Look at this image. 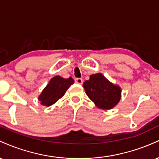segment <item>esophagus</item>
<instances>
[{"label": "esophagus", "instance_id": "34e87169", "mask_svg": "<svg viewBox=\"0 0 159 159\" xmlns=\"http://www.w3.org/2000/svg\"><path fill=\"white\" fill-rule=\"evenodd\" d=\"M75 83L79 84H82V83H83V79L81 78H76L75 79Z\"/></svg>", "mask_w": 159, "mask_h": 159}]
</instances>
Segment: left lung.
<instances>
[{"mask_svg":"<svg viewBox=\"0 0 159 159\" xmlns=\"http://www.w3.org/2000/svg\"><path fill=\"white\" fill-rule=\"evenodd\" d=\"M83 86L87 96L99 108H112L121 97L120 87L112 84L100 73L90 75V79L86 81Z\"/></svg>","mask_w":159,"mask_h":159,"instance_id":"8db88e82","label":"left lung"}]
</instances>
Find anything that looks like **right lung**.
I'll return each mask as SVG.
<instances>
[{
    "label": "right lung",
    "instance_id": "add662e5",
    "mask_svg": "<svg viewBox=\"0 0 159 159\" xmlns=\"http://www.w3.org/2000/svg\"><path fill=\"white\" fill-rule=\"evenodd\" d=\"M73 84L74 80L72 78L69 77L65 79L60 76H55L51 80L42 92L39 100L41 101L42 105L50 106L63 97L66 91Z\"/></svg>",
    "mask_w": 159,
    "mask_h": 159
}]
</instances>
